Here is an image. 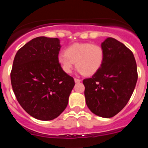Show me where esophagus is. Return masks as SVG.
Here are the masks:
<instances>
[{
	"instance_id": "obj_1",
	"label": "esophagus",
	"mask_w": 148,
	"mask_h": 148,
	"mask_svg": "<svg viewBox=\"0 0 148 148\" xmlns=\"http://www.w3.org/2000/svg\"><path fill=\"white\" fill-rule=\"evenodd\" d=\"M74 81H75V83H78V82H82V80H80V79H78V78H75V79H74Z\"/></svg>"
}]
</instances>
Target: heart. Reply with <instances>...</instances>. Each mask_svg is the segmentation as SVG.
I'll return each mask as SVG.
<instances>
[{
    "instance_id": "b5f03b06",
    "label": "heart",
    "mask_w": 148,
    "mask_h": 148,
    "mask_svg": "<svg viewBox=\"0 0 148 148\" xmlns=\"http://www.w3.org/2000/svg\"><path fill=\"white\" fill-rule=\"evenodd\" d=\"M102 47L90 43H75L65 49V53L58 56V61L62 70L70 73L75 66L78 72L85 75H92L101 69L104 62Z\"/></svg>"
}]
</instances>
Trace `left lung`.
Here are the masks:
<instances>
[{"instance_id": "obj_1", "label": "left lung", "mask_w": 148, "mask_h": 148, "mask_svg": "<svg viewBox=\"0 0 148 148\" xmlns=\"http://www.w3.org/2000/svg\"><path fill=\"white\" fill-rule=\"evenodd\" d=\"M103 64L92 78L83 81L86 104L90 111L103 118L119 113L130 100L138 79L133 53L113 38L101 43Z\"/></svg>"}]
</instances>
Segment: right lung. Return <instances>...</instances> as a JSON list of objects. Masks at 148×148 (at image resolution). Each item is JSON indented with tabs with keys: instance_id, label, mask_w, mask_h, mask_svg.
<instances>
[{
	"instance_id": "add662e5",
	"label": "right lung",
	"mask_w": 148,
	"mask_h": 148,
	"mask_svg": "<svg viewBox=\"0 0 148 148\" xmlns=\"http://www.w3.org/2000/svg\"><path fill=\"white\" fill-rule=\"evenodd\" d=\"M57 38L32 39L17 52L11 72L16 99L31 116L41 121L57 118L66 109L75 85L58 61Z\"/></svg>"
}]
</instances>
